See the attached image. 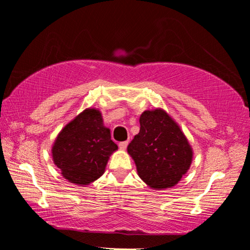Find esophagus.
<instances>
[{
  "label": "esophagus",
  "instance_id": "1",
  "mask_svg": "<svg viewBox=\"0 0 250 250\" xmlns=\"http://www.w3.org/2000/svg\"><path fill=\"white\" fill-rule=\"evenodd\" d=\"M128 141H124V142H120L119 143V147L121 150H125L126 149V146H128Z\"/></svg>",
  "mask_w": 250,
  "mask_h": 250
}]
</instances>
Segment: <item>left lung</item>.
<instances>
[{
  "label": "left lung",
  "mask_w": 250,
  "mask_h": 250,
  "mask_svg": "<svg viewBox=\"0 0 250 250\" xmlns=\"http://www.w3.org/2000/svg\"><path fill=\"white\" fill-rule=\"evenodd\" d=\"M138 175L153 189L175 186L191 167L193 150L179 125L163 109L146 110L140 132L128 146Z\"/></svg>",
  "instance_id": "1"
}]
</instances>
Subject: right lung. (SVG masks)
I'll use <instances>...</instances> for the list:
<instances>
[{"label":"right lung","instance_id":"right-lung-1","mask_svg":"<svg viewBox=\"0 0 250 250\" xmlns=\"http://www.w3.org/2000/svg\"><path fill=\"white\" fill-rule=\"evenodd\" d=\"M117 149L101 112L88 108L59 132L52 154L55 166L67 181L88 185L104 174L109 156Z\"/></svg>","mask_w":250,"mask_h":250}]
</instances>
